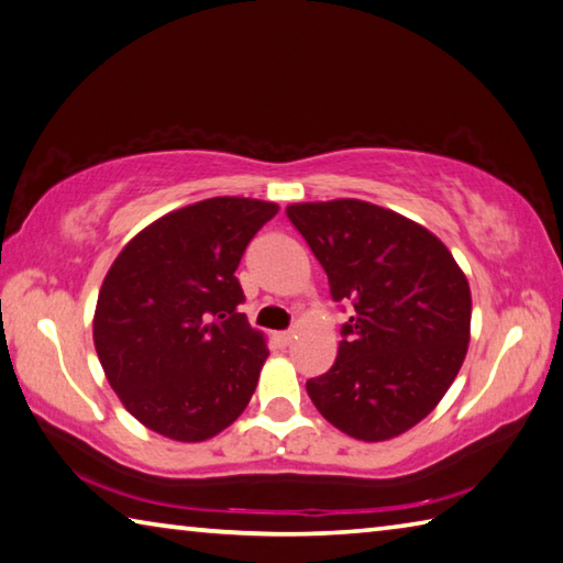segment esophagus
<instances>
[{"instance_id":"esophagus-1","label":"esophagus","mask_w":563,"mask_h":563,"mask_svg":"<svg viewBox=\"0 0 563 563\" xmlns=\"http://www.w3.org/2000/svg\"><path fill=\"white\" fill-rule=\"evenodd\" d=\"M292 336H295V330L278 332V342H280V344H290V342H292Z\"/></svg>"}]
</instances>
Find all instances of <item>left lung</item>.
I'll list each match as a JSON object with an SVG mask.
<instances>
[{"label":"left lung","instance_id":"left-lung-1","mask_svg":"<svg viewBox=\"0 0 563 563\" xmlns=\"http://www.w3.org/2000/svg\"><path fill=\"white\" fill-rule=\"evenodd\" d=\"M352 305L330 372L305 388L327 421L360 441H386L433 411L470 342V288L431 231L374 203L336 199L285 209Z\"/></svg>","mask_w":563,"mask_h":563}]
</instances>
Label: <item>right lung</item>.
Listing matches in <instances>:
<instances>
[{"label":"right lung","instance_id":"right-lung-1","mask_svg":"<svg viewBox=\"0 0 563 563\" xmlns=\"http://www.w3.org/2000/svg\"><path fill=\"white\" fill-rule=\"evenodd\" d=\"M278 207L207 199L140 231L98 295L93 340L110 386L142 426L172 441L221 433L249 406L268 356L239 305L236 273Z\"/></svg>","mask_w":563,"mask_h":563}]
</instances>
